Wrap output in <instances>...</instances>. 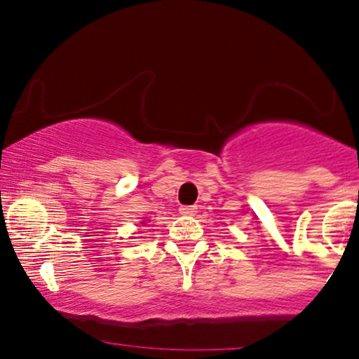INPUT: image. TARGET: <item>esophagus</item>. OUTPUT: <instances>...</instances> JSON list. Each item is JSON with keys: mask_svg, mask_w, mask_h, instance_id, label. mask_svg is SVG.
<instances>
[{"mask_svg": "<svg viewBox=\"0 0 359 359\" xmlns=\"http://www.w3.org/2000/svg\"><path fill=\"white\" fill-rule=\"evenodd\" d=\"M179 211H180V214H182V216H194V214L197 212V208H196V205H182Z\"/></svg>", "mask_w": 359, "mask_h": 359, "instance_id": "esophagus-1", "label": "esophagus"}]
</instances>
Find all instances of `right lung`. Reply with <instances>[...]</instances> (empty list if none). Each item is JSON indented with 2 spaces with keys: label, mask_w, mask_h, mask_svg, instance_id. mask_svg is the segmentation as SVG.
Listing matches in <instances>:
<instances>
[{
  "label": "right lung",
  "mask_w": 359,
  "mask_h": 359,
  "mask_svg": "<svg viewBox=\"0 0 359 359\" xmlns=\"http://www.w3.org/2000/svg\"><path fill=\"white\" fill-rule=\"evenodd\" d=\"M142 224H145V222H142Z\"/></svg>",
  "instance_id": "add662e5"
}]
</instances>
